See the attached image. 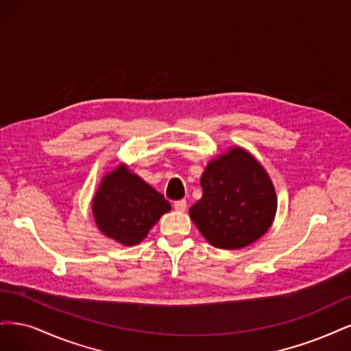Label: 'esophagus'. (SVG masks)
Listing matches in <instances>:
<instances>
[{"instance_id":"obj_1","label":"esophagus","mask_w":351,"mask_h":351,"mask_svg":"<svg viewBox=\"0 0 351 351\" xmlns=\"http://www.w3.org/2000/svg\"><path fill=\"white\" fill-rule=\"evenodd\" d=\"M173 207L176 211H185L186 210V199H178L173 202Z\"/></svg>"}]
</instances>
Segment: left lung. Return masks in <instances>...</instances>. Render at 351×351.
I'll list each match as a JSON object with an SVG mask.
<instances>
[{"mask_svg": "<svg viewBox=\"0 0 351 351\" xmlns=\"http://www.w3.org/2000/svg\"><path fill=\"white\" fill-rule=\"evenodd\" d=\"M202 197L189 208L202 236L221 250H239L259 239L276 216L277 198L264 167L234 147L208 163Z\"/></svg>", "mask_w": 351, "mask_h": 351, "instance_id": "left-lung-1", "label": "left lung"}]
</instances>
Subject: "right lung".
Listing matches in <instances>:
<instances>
[{
  "mask_svg": "<svg viewBox=\"0 0 351 351\" xmlns=\"http://www.w3.org/2000/svg\"><path fill=\"white\" fill-rule=\"evenodd\" d=\"M169 210V201L125 166L104 178L93 199L97 228L122 245L141 242Z\"/></svg>",
  "mask_w": 351,
  "mask_h": 351,
  "instance_id": "add662e5",
  "label": "right lung"
}]
</instances>
